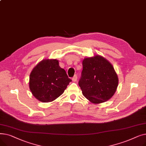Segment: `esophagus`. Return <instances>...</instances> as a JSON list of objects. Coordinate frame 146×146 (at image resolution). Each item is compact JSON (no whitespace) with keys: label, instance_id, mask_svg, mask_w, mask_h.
Segmentation results:
<instances>
[{"label":"esophagus","instance_id":"34e87169","mask_svg":"<svg viewBox=\"0 0 146 146\" xmlns=\"http://www.w3.org/2000/svg\"><path fill=\"white\" fill-rule=\"evenodd\" d=\"M77 79H78V76H77V74H75L72 78V80L73 82H76L77 81Z\"/></svg>","mask_w":146,"mask_h":146}]
</instances>
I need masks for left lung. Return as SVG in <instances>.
Instances as JSON below:
<instances>
[{
    "label": "left lung",
    "mask_w": 146,
    "mask_h": 146,
    "mask_svg": "<svg viewBox=\"0 0 146 146\" xmlns=\"http://www.w3.org/2000/svg\"><path fill=\"white\" fill-rule=\"evenodd\" d=\"M82 64L79 85L83 96L94 104L108 101L118 85V76L112 64L100 56L86 58Z\"/></svg>",
    "instance_id": "left-lung-1"
}]
</instances>
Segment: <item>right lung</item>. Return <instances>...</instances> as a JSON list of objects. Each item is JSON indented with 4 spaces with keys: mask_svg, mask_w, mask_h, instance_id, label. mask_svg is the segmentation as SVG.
Masks as SVG:
<instances>
[{
    "mask_svg": "<svg viewBox=\"0 0 146 146\" xmlns=\"http://www.w3.org/2000/svg\"><path fill=\"white\" fill-rule=\"evenodd\" d=\"M70 82L58 60H44L31 73L29 88L38 100L49 102L62 95Z\"/></svg>",
    "mask_w": 146,
    "mask_h": 146,
    "instance_id": "right-lung-1",
    "label": "right lung"
}]
</instances>
